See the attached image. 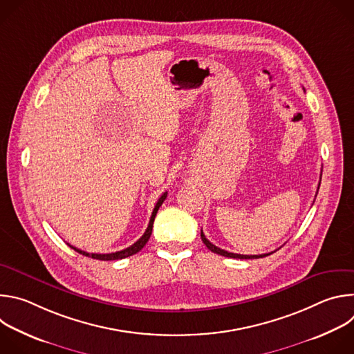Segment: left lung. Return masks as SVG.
Listing matches in <instances>:
<instances>
[{
    "instance_id": "left-lung-1",
    "label": "left lung",
    "mask_w": 354,
    "mask_h": 354,
    "mask_svg": "<svg viewBox=\"0 0 354 354\" xmlns=\"http://www.w3.org/2000/svg\"><path fill=\"white\" fill-rule=\"evenodd\" d=\"M318 189H319V186H318ZM200 234H201V241L205 242V245H206L212 252H214V254H217V255L225 257V258H234V259H259V258H265V257L270 255V254H263V255H238V254H232V252H227V250H224V249L217 248L216 245H213V243L205 236L203 231H201Z\"/></svg>"
}]
</instances>
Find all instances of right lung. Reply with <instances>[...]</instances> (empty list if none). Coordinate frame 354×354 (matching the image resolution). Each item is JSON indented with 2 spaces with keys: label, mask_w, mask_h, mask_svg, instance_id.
Masks as SVG:
<instances>
[{
  "label": "right lung",
  "mask_w": 354,
  "mask_h": 354,
  "mask_svg": "<svg viewBox=\"0 0 354 354\" xmlns=\"http://www.w3.org/2000/svg\"><path fill=\"white\" fill-rule=\"evenodd\" d=\"M167 194H168V193L165 192V193L158 198L157 205H156V207H154V210H153V214H151V218H149V223H148V227H147L145 232H144L142 236H141L137 242H134L131 246H129V248H126V249H123V250L112 252V254H88V252L81 250V249H78V248H75V246H73V245L68 243L70 248H73L74 250H77L78 254H81V255H85V257H88V258L97 259V261H118V259H124V258H127V257H131V255L137 254V252H140V250L144 248V245L147 243V241L149 239L151 232H153V224H154L157 212H158V209L161 207V205L164 203V200L167 198Z\"/></svg>",
  "instance_id": "right-lung-1"
}]
</instances>
